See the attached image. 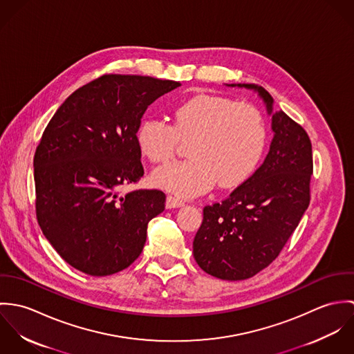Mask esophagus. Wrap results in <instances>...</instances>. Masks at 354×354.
Wrapping results in <instances>:
<instances>
[{
  "mask_svg": "<svg viewBox=\"0 0 354 354\" xmlns=\"http://www.w3.org/2000/svg\"><path fill=\"white\" fill-rule=\"evenodd\" d=\"M184 202L178 198H174V196H167L166 199V208H178V207H183Z\"/></svg>",
  "mask_w": 354,
  "mask_h": 354,
  "instance_id": "obj_1",
  "label": "esophagus"
}]
</instances>
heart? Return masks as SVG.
Masks as SVG:
<instances>
[{"instance_id":"heart-1","label":"heart","mask_w":354,"mask_h":354,"mask_svg":"<svg viewBox=\"0 0 354 354\" xmlns=\"http://www.w3.org/2000/svg\"><path fill=\"white\" fill-rule=\"evenodd\" d=\"M173 122L147 118L138 139L152 163H169L178 140H191V159L158 169L153 183L180 196H194L211 188H236L259 167L268 143V131L260 111L248 103L201 94L178 103Z\"/></svg>"}]
</instances>
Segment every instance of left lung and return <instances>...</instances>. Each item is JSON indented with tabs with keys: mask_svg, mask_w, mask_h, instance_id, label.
<instances>
[{
	"mask_svg": "<svg viewBox=\"0 0 354 354\" xmlns=\"http://www.w3.org/2000/svg\"><path fill=\"white\" fill-rule=\"evenodd\" d=\"M236 86V84H230ZM254 90L272 113V97ZM274 139L261 166L225 201L205 205L194 240V256L207 274L251 278L271 264L293 234L310 201L312 145L303 127L286 113L272 114Z\"/></svg>",
	"mask_w": 354,
	"mask_h": 354,
	"instance_id": "left-lung-1",
	"label": "left lung"
}]
</instances>
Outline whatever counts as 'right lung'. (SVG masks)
<instances>
[{"instance_id":"1","label":"right lung","mask_w":354,"mask_h":354,"mask_svg":"<svg viewBox=\"0 0 354 354\" xmlns=\"http://www.w3.org/2000/svg\"><path fill=\"white\" fill-rule=\"evenodd\" d=\"M174 80L103 75L71 94L53 115L34 156L38 223L76 270L106 277L143 251L147 225L165 209L158 189L122 194L145 174L138 139L152 102Z\"/></svg>"}]
</instances>
